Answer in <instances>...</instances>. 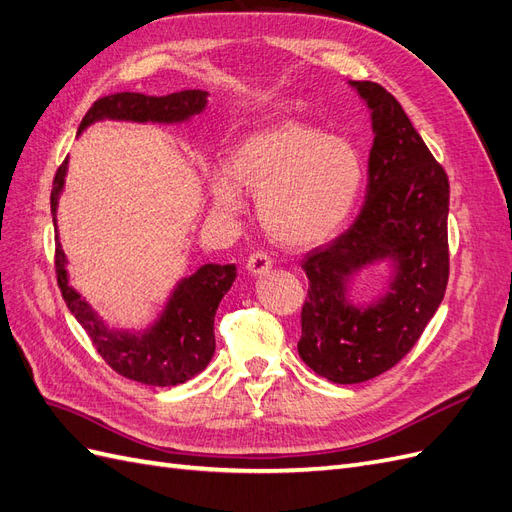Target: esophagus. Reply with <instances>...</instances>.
I'll use <instances>...</instances> for the list:
<instances>
[{
    "mask_svg": "<svg viewBox=\"0 0 512 512\" xmlns=\"http://www.w3.org/2000/svg\"><path fill=\"white\" fill-rule=\"evenodd\" d=\"M271 267H273L271 265V258L267 254H262V252H254L250 258H247V265H245L247 273L254 275V277L269 273Z\"/></svg>",
    "mask_w": 512,
    "mask_h": 512,
    "instance_id": "1",
    "label": "esophagus"
}]
</instances>
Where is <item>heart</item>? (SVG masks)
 Masks as SVG:
<instances>
[{
    "label": "heart",
    "mask_w": 512,
    "mask_h": 512,
    "mask_svg": "<svg viewBox=\"0 0 512 512\" xmlns=\"http://www.w3.org/2000/svg\"><path fill=\"white\" fill-rule=\"evenodd\" d=\"M361 181L363 164L350 141L284 119L243 136L228 166L211 173L209 192L222 215L243 213V192L256 194L269 239L288 250H309L342 228Z\"/></svg>",
    "instance_id": "1"
}]
</instances>
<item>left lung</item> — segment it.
<instances>
[{"mask_svg":"<svg viewBox=\"0 0 512 512\" xmlns=\"http://www.w3.org/2000/svg\"><path fill=\"white\" fill-rule=\"evenodd\" d=\"M371 117L365 203L352 226L309 252L299 356L318 376L356 384L397 365L438 312L448 282V179L401 104L378 83L348 81ZM382 266L365 302L355 280Z\"/></svg>","mask_w":512,"mask_h":512,"instance_id":"1","label":"left lung"}]
</instances>
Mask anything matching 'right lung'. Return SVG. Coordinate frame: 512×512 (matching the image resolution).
Returning a JSON list of instances; mask_svg holds the SVG:
<instances>
[{"label":"right lung","mask_w":512,"mask_h":512,"mask_svg":"<svg viewBox=\"0 0 512 512\" xmlns=\"http://www.w3.org/2000/svg\"><path fill=\"white\" fill-rule=\"evenodd\" d=\"M207 98L209 91L200 89L177 91L168 96H145L130 94V91L106 96L89 108L79 126V136L98 121L181 126L205 111ZM66 175L68 160L59 166L53 181L51 215L55 226L57 284L70 314L87 331L102 359L123 378L151 386L188 382L209 365L215 352V312L235 282L237 267L207 262L194 273L179 277L156 318L143 329L111 327L70 284L68 258L61 250L57 232V207L61 194H64Z\"/></svg>","instance_id":"obj_1"}]
</instances>
